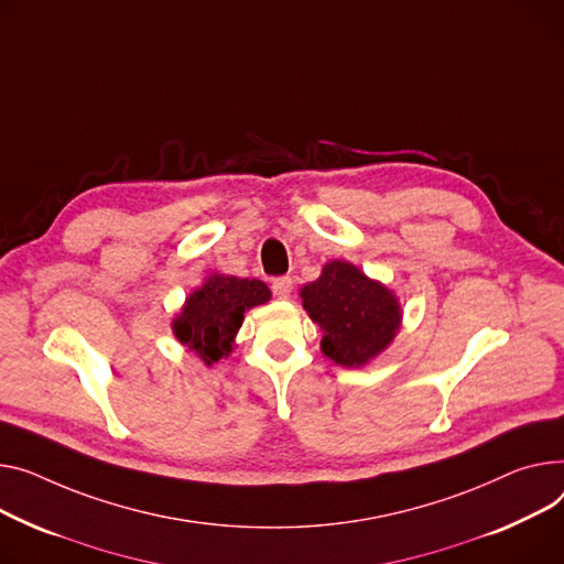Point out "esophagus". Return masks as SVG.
I'll list each match as a JSON object with an SVG mask.
<instances>
[{
	"label": "esophagus",
	"instance_id": "obj_1",
	"mask_svg": "<svg viewBox=\"0 0 564 564\" xmlns=\"http://www.w3.org/2000/svg\"><path fill=\"white\" fill-rule=\"evenodd\" d=\"M292 290H294V283H292L290 276H279V279L272 281V292L279 299H288L292 294Z\"/></svg>",
	"mask_w": 564,
	"mask_h": 564
}]
</instances>
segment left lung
I'll return each mask as SVG.
<instances>
[{
	"mask_svg": "<svg viewBox=\"0 0 564 564\" xmlns=\"http://www.w3.org/2000/svg\"><path fill=\"white\" fill-rule=\"evenodd\" d=\"M302 302L324 330V356L343 367L377 358L401 326L399 299L347 260L326 262L319 279L302 288Z\"/></svg>",
	"mask_w": 564,
	"mask_h": 564,
	"instance_id": "8db88e82",
	"label": "left lung"
}]
</instances>
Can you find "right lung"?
Wrapping results in <instances>:
<instances>
[{
    "mask_svg": "<svg viewBox=\"0 0 564 564\" xmlns=\"http://www.w3.org/2000/svg\"><path fill=\"white\" fill-rule=\"evenodd\" d=\"M270 288L258 279L210 274L185 299L172 328L176 340L195 351L206 365L229 356L245 313L270 302Z\"/></svg>",
    "mask_w": 564,
    "mask_h": 564,
    "instance_id": "right-lung-1",
    "label": "right lung"
}]
</instances>
